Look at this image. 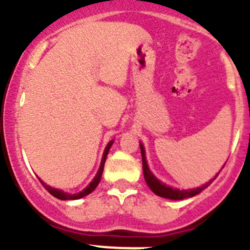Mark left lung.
I'll return each mask as SVG.
<instances>
[{
  "instance_id": "1",
  "label": "left lung",
  "mask_w": 250,
  "mask_h": 250,
  "mask_svg": "<svg viewBox=\"0 0 250 250\" xmlns=\"http://www.w3.org/2000/svg\"><path fill=\"white\" fill-rule=\"evenodd\" d=\"M140 150H141V158H143V171H144V178L146 184L149 185V188L151 189L152 193H155L156 195L161 196V198H167V199H173V200H183L185 198H191V196L196 195V194H199L200 191H203L204 189H207L209 185L213 183V180H215V178L211 179L210 182H208L207 184H204L203 187L196 188V189H190V190H180V189H173V188L167 187V185L163 184L160 180L155 178V176L152 175V173L147 167V163L146 159H145V150L143 147V145H140ZM220 173V171H219Z\"/></svg>"
}]
</instances>
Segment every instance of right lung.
Segmentation results:
<instances>
[{
	"label": "right lung",
	"mask_w": 250,
	"mask_h": 250,
	"mask_svg": "<svg viewBox=\"0 0 250 250\" xmlns=\"http://www.w3.org/2000/svg\"><path fill=\"white\" fill-rule=\"evenodd\" d=\"M111 145H112V141H110L109 144H107V146H106L105 151H104L103 160H101V164H100V167H99L98 174H96V175H95V178L92 179V182L90 183L89 187H86L83 191H80V193L67 194V193H65V191H62V190H59V189H55V188L48 187V185L45 184V183H43L42 180H40V182H41V184L43 185V188H45L46 190H47L48 193L51 194V195H54L55 198H57V199H61V200H75V199H80V198H83V196L89 195L90 193H92V191L95 190V188L98 187V184H99V183H100L101 175H103V171H104V165H105L106 156H107V152H109V150H110V147H111Z\"/></svg>",
	"instance_id": "right-lung-1"
}]
</instances>
